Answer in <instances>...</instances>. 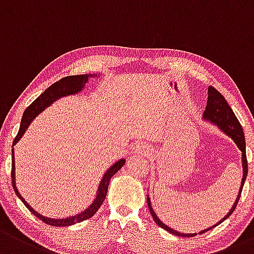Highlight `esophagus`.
<instances>
[{
    "label": "esophagus",
    "instance_id": "1",
    "mask_svg": "<svg viewBox=\"0 0 254 254\" xmlns=\"http://www.w3.org/2000/svg\"><path fill=\"white\" fill-rule=\"evenodd\" d=\"M131 152H132V154H142V156H148V154L152 152V147L149 145H147V143L138 142L131 148Z\"/></svg>",
    "mask_w": 254,
    "mask_h": 254
}]
</instances>
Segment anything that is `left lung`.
I'll list each match as a JSON object with an SVG mask.
<instances>
[{
	"mask_svg": "<svg viewBox=\"0 0 254 254\" xmlns=\"http://www.w3.org/2000/svg\"><path fill=\"white\" fill-rule=\"evenodd\" d=\"M203 120L210 123V124L215 125V127H217L219 130H221L224 134H226L229 137H231V140L236 143V146L239 147L240 151H241L242 180H241V186H240V190H239V193H237L236 199H235L233 207H231V209L229 210L228 214H226L223 219H220L217 224H214V225L210 226V228L204 229V230H202L201 233H198V234H203V233H205V231L215 228V226H218L219 224L223 223L224 220H226V219L233 214L235 208H236L237 203H239L240 196H241V192H242V188H244L245 181H246V178H247V173H248L247 157H246V142H245L244 130H242L241 124H240V122L237 120L236 116L234 114L231 107L228 105V102H226L225 98L223 97V95H221L218 90H215L213 86L208 87V101H207V107H205V111L203 112ZM147 205H148V209H149V212H151L154 223H156L157 225L161 226L162 229L167 230L168 233L176 235V236H181V237H193L197 235V234L179 233V231H175L174 229H172V228H169L168 225H165L161 219L157 217L156 212H154V209L152 208L149 194H147Z\"/></svg>",
	"mask_w": 254,
	"mask_h": 254,
	"instance_id": "1",
	"label": "left lung"
}]
</instances>
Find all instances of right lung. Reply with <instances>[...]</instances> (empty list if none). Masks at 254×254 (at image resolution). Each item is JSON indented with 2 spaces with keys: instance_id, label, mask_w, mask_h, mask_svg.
<instances>
[{
  "instance_id": "right-lung-1",
  "label": "right lung",
  "mask_w": 254,
  "mask_h": 254,
  "mask_svg": "<svg viewBox=\"0 0 254 254\" xmlns=\"http://www.w3.org/2000/svg\"><path fill=\"white\" fill-rule=\"evenodd\" d=\"M100 76V74H84V75H70V76H65V78L58 80L57 82L52 84L49 89L45 90L39 97L31 103L28 108L25 109L23 114V118H21L20 122V127H19V132H18L17 137L14 138L13 141V146L14 147L17 145L18 141L23 137V135L25 134L26 129L29 127V125L31 124L34 119L39 116L41 112H44L47 107H50L53 102H56L60 98L65 97V96H70V95H76L80 91H82V89L85 87L86 82L89 81L90 78H97ZM125 164V159L122 158L119 161H117L114 164H112L108 169L106 170V173L103 174L102 179H101L100 184H98L97 191H96V196L93 198L92 203L89 205L85 210L80 212L79 214L71 215V217H66L63 219H53V218H49L45 217V215L40 214L37 213L25 199L23 198V196L20 194V192L18 191L17 189V184H15V159H14V148H12V184H13V190H14L15 194L18 196V198L25 204V207L35 215L36 218H39L40 220H42L44 223L49 224V225L52 226H70L73 224L80 223V221H84L86 219H90L95 214L96 212L98 210V208L101 207L106 198L107 191H108V185L109 181H111L112 176L119 172L122 169L123 165Z\"/></svg>"
}]
</instances>
